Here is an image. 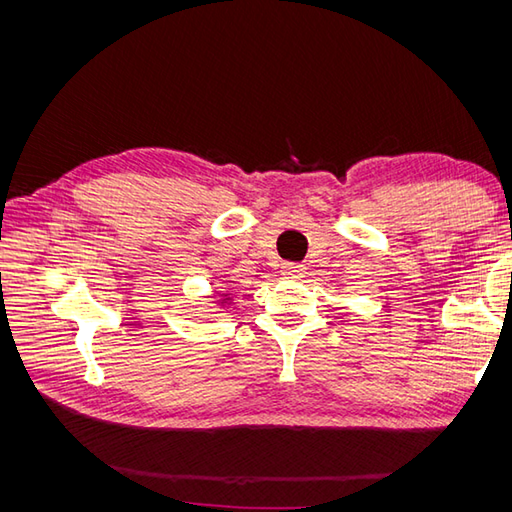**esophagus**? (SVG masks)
<instances>
[{"instance_id":"34e87169","label":"esophagus","mask_w":512,"mask_h":512,"mask_svg":"<svg viewBox=\"0 0 512 512\" xmlns=\"http://www.w3.org/2000/svg\"><path fill=\"white\" fill-rule=\"evenodd\" d=\"M282 273H284V277H290V280H299V277H303V273H305V267L299 265V262H286V265L282 267Z\"/></svg>"}]
</instances>
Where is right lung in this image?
I'll use <instances>...</instances> for the list:
<instances>
[{
	"instance_id": "add662e5",
	"label": "right lung",
	"mask_w": 512,
	"mask_h": 512,
	"mask_svg": "<svg viewBox=\"0 0 512 512\" xmlns=\"http://www.w3.org/2000/svg\"><path fill=\"white\" fill-rule=\"evenodd\" d=\"M226 301H228V299H226V297H224V301H222V303H226Z\"/></svg>"
}]
</instances>
